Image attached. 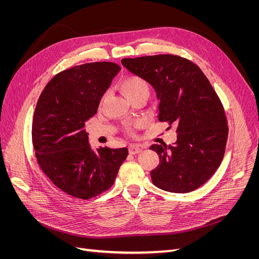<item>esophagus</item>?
Segmentation results:
<instances>
[{
    "instance_id": "34e87169",
    "label": "esophagus",
    "mask_w": 259,
    "mask_h": 259,
    "mask_svg": "<svg viewBox=\"0 0 259 259\" xmlns=\"http://www.w3.org/2000/svg\"><path fill=\"white\" fill-rule=\"evenodd\" d=\"M128 150H130V153L131 154H137V153H139V152H142V147H140L139 145H136V144H132V145H130V147H128Z\"/></svg>"
}]
</instances>
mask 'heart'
<instances>
[{"label":"heart","mask_w":259,"mask_h":259,"mask_svg":"<svg viewBox=\"0 0 259 259\" xmlns=\"http://www.w3.org/2000/svg\"><path fill=\"white\" fill-rule=\"evenodd\" d=\"M120 89L128 100L139 95L149 96L148 83L138 75H130L125 77L120 82Z\"/></svg>","instance_id":"heart-1"}]
</instances>
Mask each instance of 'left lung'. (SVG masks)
Instances as JSON below:
<instances>
[{
    "label": "left lung",
    "instance_id": "obj_1",
    "mask_svg": "<svg viewBox=\"0 0 259 259\" xmlns=\"http://www.w3.org/2000/svg\"><path fill=\"white\" fill-rule=\"evenodd\" d=\"M121 62L153 88L158 119L176 126L173 145L150 147L160 158L150 173L153 185L174 193L198 189L221 165L228 137L216 92L197 65L179 56L155 55Z\"/></svg>",
    "mask_w": 259,
    "mask_h": 259
}]
</instances>
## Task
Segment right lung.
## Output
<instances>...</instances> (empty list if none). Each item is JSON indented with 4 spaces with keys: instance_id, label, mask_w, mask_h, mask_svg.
Masks as SVG:
<instances>
[{
    "instance_id": "obj_1",
    "label": "right lung",
    "mask_w": 259,
    "mask_h": 259,
    "mask_svg": "<svg viewBox=\"0 0 259 259\" xmlns=\"http://www.w3.org/2000/svg\"><path fill=\"white\" fill-rule=\"evenodd\" d=\"M120 70L106 61L70 68L55 75L37 100L32 123L37 163L55 186L74 198L88 200L110 189L128 154L126 148L95 151L84 130Z\"/></svg>"
}]
</instances>
